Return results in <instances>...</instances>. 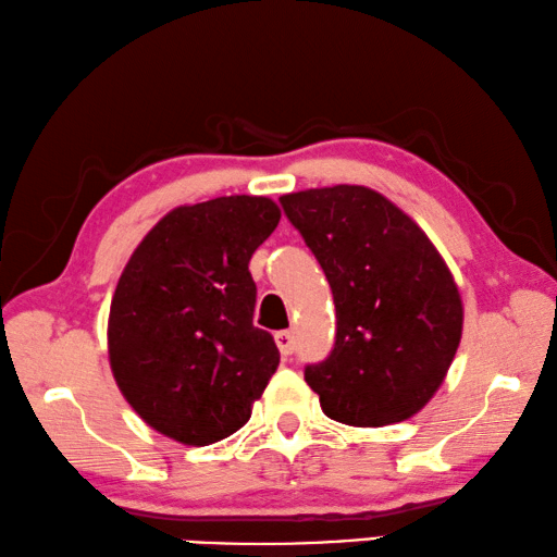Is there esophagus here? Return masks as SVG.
I'll list each match as a JSON object with an SVG mask.
<instances>
[{
	"label": "esophagus",
	"instance_id": "obj_1",
	"mask_svg": "<svg viewBox=\"0 0 557 557\" xmlns=\"http://www.w3.org/2000/svg\"><path fill=\"white\" fill-rule=\"evenodd\" d=\"M276 345H278V352L284 357L294 355V349H296L294 333H288V330H281V333H276Z\"/></svg>",
	"mask_w": 557,
	"mask_h": 557
}]
</instances>
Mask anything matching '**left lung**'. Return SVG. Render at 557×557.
I'll use <instances>...</instances> for the list:
<instances>
[{"label": "left lung", "mask_w": 557, "mask_h": 557, "mask_svg": "<svg viewBox=\"0 0 557 557\" xmlns=\"http://www.w3.org/2000/svg\"><path fill=\"white\" fill-rule=\"evenodd\" d=\"M333 288L337 335L306 382L333 421L379 428L421 411L462 337V298L428 234L364 185L281 198Z\"/></svg>", "instance_id": "obj_1"}]
</instances>
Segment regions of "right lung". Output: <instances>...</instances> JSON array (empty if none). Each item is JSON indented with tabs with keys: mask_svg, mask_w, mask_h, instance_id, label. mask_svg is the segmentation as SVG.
<instances>
[{
	"mask_svg": "<svg viewBox=\"0 0 557 557\" xmlns=\"http://www.w3.org/2000/svg\"><path fill=\"white\" fill-rule=\"evenodd\" d=\"M278 220V205L257 195L181 205L126 261L107 323L110 367L161 435L200 447L237 433L276 372V343L253 327L249 259Z\"/></svg>",
	"mask_w": 557,
	"mask_h": 557,
	"instance_id": "right-lung-1",
	"label": "right lung"
}]
</instances>
